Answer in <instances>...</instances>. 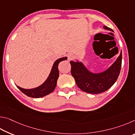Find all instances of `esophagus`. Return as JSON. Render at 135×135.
I'll return each mask as SVG.
<instances>
[{
    "mask_svg": "<svg viewBox=\"0 0 135 135\" xmlns=\"http://www.w3.org/2000/svg\"><path fill=\"white\" fill-rule=\"evenodd\" d=\"M67 57H68V60H73V59H74L75 58V56L72 54H68Z\"/></svg>",
    "mask_w": 135,
    "mask_h": 135,
    "instance_id": "34e87169",
    "label": "esophagus"
}]
</instances>
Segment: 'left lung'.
I'll return each mask as SVG.
<instances>
[{
	"label": "left lung",
	"instance_id": "1",
	"mask_svg": "<svg viewBox=\"0 0 135 135\" xmlns=\"http://www.w3.org/2000/svg\"><path fill=\"white\" fill-rule=\"evenodd\" d=\"M104 28L113 31L111 28L105 26ZM122 61V52L121 51L117 60L108 70L99 74H93L89 71L81 62L71 61H70L71 74L74 78L77 86L81 90L92 94H97L109 89L115 83L120 74Z\"/></svg>",
	"mask_w": 135,
	"mask_h": 135
}]
</instances>
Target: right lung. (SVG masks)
Returning a JSON list of instances; mask_svg holds the SVG:
<instances>
[{
	"mask_svg": "<svg viewBox=\"0 0 135 135\" xmlns=\"http://www.w3.org/2000/svg\"><path fill=\"white\" fill-rule=\"evenodd\" d=\"M67 59V57H65V58H61L57 59L54 64L49 77H47L46 80L44 82V83H43L41 86L35 89H26L21 88L17 86V88L22 93L29 97L38 98L49 95V93L53 92L56 85L57 80L59 77V63Z\"/></svg>",
	"mask_w": 135,
	"mask_h": 135,
	"instance_id": "right-lung-1",
	"label": "right lung"
}]
</instances>
